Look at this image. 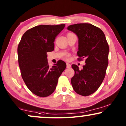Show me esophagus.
<instances>
[{"label": "esophagus", "instance_id": "esophagus-1", "mask_svg": "<svg viewBox=\"0 0 126 126\" xmlns=\"http://www.w3.org/2000/svg\"><path fill=\"white\" fill-rule=\"evenodd\" d=\"M66 66L68 68H70V67H71V65L69 63H66Z\"/></svg>", "mask_w": 126, "mask_h": 126}]
</instances>
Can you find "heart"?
<instances>
[{"label":"heart","mask_w":126,"mask_h":126,"mask_svg":"<svg viewBox=\"0 0 126 126\" xmlns=\"http://www.w3.org/2000/svg\"><path fill=\"white\" fill-rule=\"evenodd\" d=\"M68 57H69V56H66V57H65V58H66V59H68Z\"/></svg>","instance_id":"1"}]
</instances>
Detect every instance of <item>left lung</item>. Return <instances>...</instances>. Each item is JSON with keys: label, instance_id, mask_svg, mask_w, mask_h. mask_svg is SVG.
<instances>
[{"label": "left lung", "instance_id": "obj_1", "mask_svg": "<svg viewBox=\"0 0 126 126\" xmlns=\"http://www.w3.org/2000/svg\"><path fill=\"white\" fill-rule=\"evenodd\" d=\"M68 30L78 37V60L85 58L82 69L79 70L76 65H72L75 70L72 85L77 94L89 96L97 90L106 76L109 46L103 31L92 24L77 23L69 26Z\"/></svg>", "mask_w": 126, "mask_h": 126}]
</instances>
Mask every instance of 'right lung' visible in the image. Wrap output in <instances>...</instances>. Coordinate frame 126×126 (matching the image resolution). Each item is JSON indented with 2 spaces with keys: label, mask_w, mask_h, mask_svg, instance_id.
<instances>
[{
  "label": "right lung",
  "mask_w": 126,
  "mask_h": 126,
  "mask_svg": "<svg viewBox=\"0 0 126 126\" xmlns=\"http://www.w3.org/2000/svg\"><path fill=\"white\" fill-rule=\"evenodd\" d=\"M65 24L39 25L27 30L18 47V63L22 79L31 92L39 97L53 94L66 64L62 60L50 68L47 53L54 49L56 37Z\"/></svg>",
  "instance_id": "1"
}]
</instances>
